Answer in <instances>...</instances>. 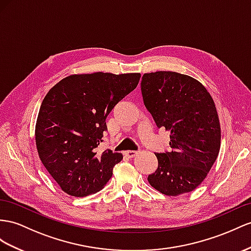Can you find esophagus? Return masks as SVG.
Masks as SVG:
<instances>
[{
  "label": "esophagus",
  "instance_id": "1",
  "mask_svg": "<svg viewBox=\"0 0 251 251\" xmlns=\"http://www.w3.org/2000/svg\"><path fill=\"white\" fill-rule=\"evenodd\" d=\"M125 153V156L126 157H128V158H133L134 156H136L137 155V151H125L124 152Z\"/></svg>",
  "mask_w": 251,
  "mask_h": 251
}]
</instances>
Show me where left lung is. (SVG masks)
I'll use <instances>...</instances> for the list:
<instances>
[{
	"instance_id": "obj_1",
	"label": "left lung",
	"mask_w": 251,
	"mask_h": 251,
	"mask_svg": "<svg viewBox=\"0 0 251 251\" xmlns=\"http://www.w3.org/2000/svg\"><path fill=\"white\" fill-rule=\"evenodd\" d=\"M141 92L157 127L171 132V150L156 152L158 169L147 180L169 196L195 190L220 152L221 125L213 99L198 80L170 71L144 74Z\"/></svg>"
}]
</instances>
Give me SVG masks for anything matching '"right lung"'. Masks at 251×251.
I'll return each instance as SVG.
<instances>
[{"instance_id": "right-lung-1", "label": "right lung", "mask_w": 251, "mask_h": 251, "mask_svg": "<svg viewBox=\"0 0 251 251\" xmlns=\"http://www.w3.org/2000/svg\"><path fill=\"white\" fill-rule=\"evenodd\" d=\"M141 74L96 72L61 79L44 98L36 124L43 165L67 194L88 196L104 188L123 156L99 151L108 114L137 88Z\"/></svg>"}]
</instances>
